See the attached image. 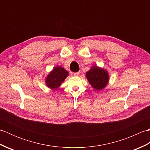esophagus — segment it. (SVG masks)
I'll use <instances>...</instances> for the list:
<instances>
[{"mask_svg": "<svg viewBox=\"0 0 150 150\" xmlns=\"http://www.w3.org/2000/svg\"><path fill=\"white\" fill-rule=\"evenodd\" d=\"M79 73H80L79 72H76V73H73V75L75 76V77H77V76H79Z\"/></svg>", "mask_w": 150, "mask_h": 150, "instance_id": "1", "label": "esophagus"}]
</instances>
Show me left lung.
I'll return each mask as SVG.
<instances>
[{"mask_svg":"<svg viewBox=\"0 0 150 150\" xmlns=\"http://www.w3.org/2000/svg\"><path fill=\"white\" fill-rule=\"evenodd\" d=\"M86 77L91 86L96 90H101L106 87L110 78L106 69L96 65L92 66L86 72Z\"/></svg>","mask_w":150,"mask_h":150,"instance_id":"left-lung-1","label":"left lung"}]
</instances>
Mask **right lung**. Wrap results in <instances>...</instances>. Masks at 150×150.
<instances>
[{"label":"right lung","instance_id":"right-lung-1","mask_svg":"<svg viewBox=\"0 0 150 150\" xmlns=\"http://www.w3.org/2000/svg\"><path fill=\"white\" fill-rule=\"evenodd\" d=\"M69 75L68 72L61 66H57L50 72L46 77L45 82L47 87L57 90L61 86L66 78Z\"/></svg>","mask_w":150,"mask_h":150}]
</instances>
